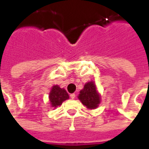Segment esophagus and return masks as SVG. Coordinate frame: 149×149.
Here are the masks:
<instances>
[{
	"label": "esophagus",
	"instance_id": "obj_1",
	"mask_svg": "<svg viewBox=\"0 0 149 149\" xmlns=\"http://www.w3.org/2000/svg\"><path fill=\"white\" fill-rule=\"evenodd\" d=\"M70 97H71L72 99H75V97H76V95H75V93L70 94Z\"/></svg>",
	"mask_w": 149,
	"mask_h": 149
}]
</instances>
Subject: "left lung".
<instances>
[{
  "label": "left lung",
  "mask_w": 149,
  "mask_h": 149,
  "mask_svg": "<svg viewBox=\"0 0 149 149\" xmlns=\"http://www.w3.org/2000/svg\"><path fill=\"white\" fill-rule=\"evenodd\" d=\"M79 100L88 109H96L100 102V97L96 88V85L93 81L84 84V88L80 92Z\"/></svg>",
  "instance_id": "1"
}]
</instances>
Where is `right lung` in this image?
<instances>
[{"instance_id":"obj_1","label":"right lung","mask_w":149,"mask_h":149,"mask_svg":"<svg viewBox=\"0 0 149 149\" xmlns=\"http://www.w3.org/2000/svg\"><path fill=\"white\" fill-rule=\"evenodd\" d=\"M68 94L64 88H61L58 85L52 88L49 93V100L52 107H57L61 105L63 101L68 99Z\"/></svg>"}]
</instances>
